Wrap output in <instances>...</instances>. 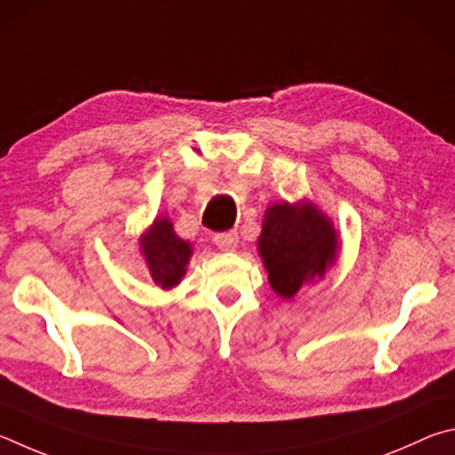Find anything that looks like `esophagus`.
<instances>
[{
  "label": "esophagus",
  "instance_id": "34e87169",
  "mask_svg": "<svg viewBox=\"0 0 455 455\" xmlns=\"http://www.w3.org/2000/svg\"><path fill=\"white\" fill-rule=\"evenodd\" d=\"M213 243L218 245L223 251H232L237 245V234L235 232H226V234H215L213 235Z\"/></svg>",
  "mask_w": 455,
  "mask_h": 455
}]
</instances>
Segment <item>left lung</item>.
<instances>
[{
    "instance_id": "obj_1",
    "label": "left lung",
    "mask_w": 455,
    "mask_h": 455,
    "mask_svg": "<svg viewBox=\"0 0 455 455\" xmlns=\"http://www.w3.org/2000/svg\"><path fill=\"white\" fill-rule=\"evenodd\" d=\"M338 234L314 204H274L266 210L258 240L272 290L291 299L307 282L322 280L338 258Z\"/></svg>"
}]
</instances>
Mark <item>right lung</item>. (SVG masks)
I'll list each match as a JSON object with an SVG mask.
<instances>
[{
    "mask_svg": "<svg viewBox=\"0 0 455 455\" xmlns=\"http://www.w3.org/2000/svg\"><path fill=\"white\" fill-rule=\"evenodd\" d=\"M140 245L149 267L151 280L162 290L175 288L186 275L191 245L173 232L170 218H164V215L156 218L148 232L140 237Z\"/></svg>",
    "mask_w": 455,
    "mask_h": 455,
    "instance_id": "add662e5",
    "label": "right lung"
}]
</instances>
